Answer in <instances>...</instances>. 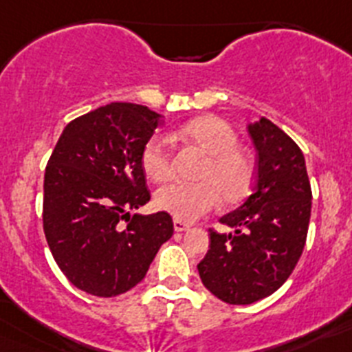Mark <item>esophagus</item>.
<instances>
[{
	"label": "esophagus",
	"instance_id": "obj_1",
	"mask_svg": "<svg viewBox=\"0 0 352 352\" xmlns=\"http://www.w3.org/2000/svg\"><path fill=\"white\" fill-rule=\"evenodd\" d=\"M173 226H174V231L176 232H183V231H188V229H190V226H188V223L182 222V220H176V219H174Z\"/></svg>",
	"mask_w": 352,
	"mask_h": 352
}]
</instances>
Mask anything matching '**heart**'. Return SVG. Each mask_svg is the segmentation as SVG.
<instances>
[{
  "label": "heart",
  "instance_id": "heart-1",
  "mask_svg": "<svg viewBox=\"0 0 352 352\" xmlns=\"http://www.w3.org/2000/svg\"><path fill=\"white\" fill-rule=\"evenodd\" d=\"M182 141L201 149L206 158L197 170V183H170L155 194V208L182 222H194L222 201L226 206L241 203L256 182V160L239 148V138L226 120L201 116L176 132ZM141 166L155 182L173 176L174 153L166 135L155 133L141 151Z\"/></svg>",
  "mask_w": 352,
  "mask_h": 352
}]
</instances>
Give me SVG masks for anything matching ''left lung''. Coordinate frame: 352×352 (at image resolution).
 Masks as SVG:
<instances>
[{"label":"left lung","instance_id":"left-lung-1","mask_svg":"<svg viewBox=\"0 0 352 352\" xmlns=\"http://www.w3.org/2000/svg\"><path fill=\"white\" fill-rule=\"evenodd\" d=\"M257 149L254 194L211 227L210 250L197 264L204 287L229 305H250L280 287L303 254L312 188L300 146L266 118L248 126Z\"/></svg>","mask_w":352,"mask_h":352}]
</instances>
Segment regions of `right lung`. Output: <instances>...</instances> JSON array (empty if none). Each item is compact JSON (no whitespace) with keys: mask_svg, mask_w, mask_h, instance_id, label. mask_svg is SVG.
I'll list each match as a JSON object with an SVG mask.
<instances>
[{"mask_svg":"<svg viewBox=\"0 0 352 352\" xmlns=\"http://www.w3.org/2000/svg\"><path fill=\"white\" fill-rule=\"evenodd\" d=\"M160 118L146 105H102L72 120L49 157L45 239L63 275L93 296L135 287L174 232L164 211L130 217L149 201L141 151Z\"/></svg>","mask_w":352,"mask_h":352,"instance_id":"right-lung-1","label":"right lung"}]
</instances>
